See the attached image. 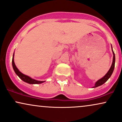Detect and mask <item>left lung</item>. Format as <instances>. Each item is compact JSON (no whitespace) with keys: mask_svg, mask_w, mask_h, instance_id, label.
I'll use <instances>...</instances> for the list:
<instances>
[{"mask_svg":"<svg viewBox=\"0 0 122 122\" xmlns=\"http://www.w3.org/2000/svg\"><path fill=\"white\" fill-rule=\"evenodd\" d=\"M112 53H113V60H112V65L111 66L109 70V71L107 72V73L101 79L98 80L97 82H96L95 85L94 86H93V88H96V87L100 86V85H102L106 82L108 80V79L110 77V76H112V72L114 71V67H115V54L112 50Z\"/></svg>","mask_w":122,"mask_h":122,"instance_id":"1","label":"left lung"}]
</instances>
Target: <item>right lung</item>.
Wrapping results in <instances>:
<instances>
[{
	"mask_svg": "<svg viewBox=\"0 0 122 122\" xmlns=\"http://www.w3.org/2000/svg\"><path fill=\"white\" fill-rule=\"evenodd\" d=\"M12 67H13V70H14V71L15 72V73H16V74L17 75L22 81H24L30 84H38L43 83V82H45V81H38V80H36L33 79H31V77H30L29 76H27V75H25L21 72L18 70V68L16 67V66L15 64L14 53H13V55L12 61Z\"/></svg>",
	"mask_w": 122,
	"mask_h": 122,
	"instance_id": "obj_1",
	"label": "right lung"
}]
</instances>
